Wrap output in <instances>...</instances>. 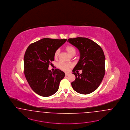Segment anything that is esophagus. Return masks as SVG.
Returning a JSON list of instances; mask_svg holds the SVG:
<instances>
[{"mask_svg":"<svg viewBox=\"0 0 130 130\" xmlns=\"http://www.w3.org/2000/svg\"><path fill=\"white\" fill-rule=\"evenodd\" d=\"M69 74L68 73H65V75H66V76H68Z\"/></svg>","mask_w":130,"mask_h":130,"instance_id":"esophagus-1","label":"esophagus"}]
</instances>
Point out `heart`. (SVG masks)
I'll use <instances>...</instances> for the list:
<instances>
[{
  "instance_id": "b5f03b06",
  "label": "heart",
  "mask_w": 130,
  "mask_h": 130,
  "mask_svg": "<svg viewBox=\"0 0 130 130\" xmlns=\"http://www.w3.org/2000/svg\"><path fill=\"white\" fill-rule=\"evenodd\" d=\"M66 49L67 51H68V53H69V55H71L72 54H73V53H76V49L75 48V47L72 46V45H68L66 46ZM60 54V50L59 49L57 50L54 52V57L55 59H57ZM72 67V64L69 63L67 62H59L58 63V67L60 68L61 69H62L63 71H68L69 69H70V68Z\"/></svg>"
}]
</instances>
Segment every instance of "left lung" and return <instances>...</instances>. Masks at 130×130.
Listing matches in <instances>:
<instances>
[{
  "label": "left lung",
  "mask_w": 130,
  "mask_h": 130,
  "mask_svg": "<svg viewBox=\"0 0 130 130\" xmlns=\"http://www.w3.org/2000/svg\"><path fill=\"white\" fill-rule=\"evenodd\" d=\"M68 42L76 46L80 53L79 61L72 70L76 77L71 83L72 88L79 94H90L98 88L105 75L103 51L98 44L87 38H69ZM78 70H82V73L74 72Z\"/></svg>",
  "instance_id": "left-lung-1"
}]
</instances>
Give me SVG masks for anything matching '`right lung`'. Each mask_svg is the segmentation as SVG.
<instances>
[{"label":"right lung","mask_w":130,"mask_h":130,"mask_svg":"<svg viewBox=\"0 0 130 130\" xmlns=\"http://www.w3.org/2000/svg\"><path fill=\"white\" fill-rule=\"evenodd\" d=\"M67 40L45 38L31 44L25 52L24 74L31 89L40 96H49L58 90L65 74L59 69L52 72L48 68L54 60L55 51Z\"/></svg>","instance_id":"right-lung-1"}]
</instances>
